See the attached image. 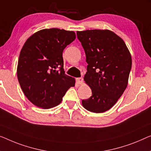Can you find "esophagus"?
Returning <instances> with one entry per match:
<instances>
[{"mask_svg":"<svg viewBox=\"0 0 151 151\" xmlns=\"http://www.w3.org/2000/svg\"><path fill=\"white\" fill-rule=\"evenodd\" d=\"M76 81L77 83V84L78 85H81L83 82V79L82 77H80V78H76Z\"/></svg>","mask_w":151,"mask_h":151,"instance_id":"34e87169","label":"esophagus"}]
</instances>
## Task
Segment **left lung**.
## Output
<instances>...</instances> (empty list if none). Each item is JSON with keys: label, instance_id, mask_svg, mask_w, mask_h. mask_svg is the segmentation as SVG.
<instances>
[{"label": "left lung", "instance_id": "1", "mask_svg": "<svg viewBox=\"0 0 151 151\" xmlns=\"http://www.w3.org/2000/svg\"><path fill=\"white\" fill-rule=\"evenodd\" d=\"M88 65L84 76L92 96L82 100L90 112L100 113L115 104L127 86L132 57L123 39L109 30L76 32Z\"/></svg>", "mask_w": 151, "mask_h": 151}]
</instances>
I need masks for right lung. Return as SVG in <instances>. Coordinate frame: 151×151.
Returning a JSON list of instances; mask_svg holds the SVG:
<instances>
[{
  "label": "right lung",
  "instance_id": "right-lung-1",
  "mask_svg": "<svg viewBox=\"0 0 151 151\" xmlns=\"http://www.w3.org/2000/svg\"><path fill=\"white\" fill-rule=\"evenodd\" d=\"M76 39L73 31L43 29L29 37L18 60V81L26 98L38 107L51 109L62 102L75 80L66 75L62 53Z\"/></svg>",
  "mask_w": 151,
  "mask_h": 151
}]
</instances>
